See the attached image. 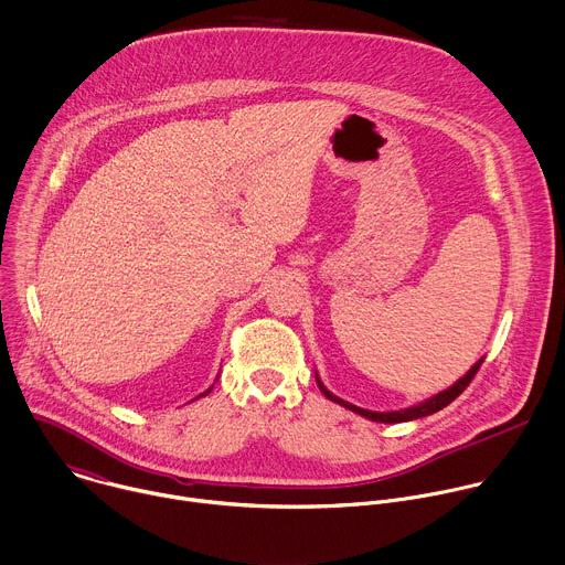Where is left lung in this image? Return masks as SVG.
I'll return each mask as SVG.
<instances>
[{
  "label": "left lung",
  "mask_w": 565,
  "mask_h": 565,
  "mask_svg": "<svg viewBox=\"0 0 565 565\" xmlns=\"http://www.w3.org/2000/svg\"><path fill=\"white\" fill-rule=\"evenodd\" d=\"M481 363H483V359L481 361H477L470 370H468V374L466 377H461L452 388H448V391H444V393H439L437 397H433V399H428V402H424V404H419V406H413V408H406V411H399V413H370V411H363V408H356V406H352V404H348V402H343V399H339V397H334L332 393H328L326 388H323V384L319 382V377H317V384H319V388H321V393L330 399V402H334V404H339V406H343V408H348V411H352V413H356V415H361V417H365V419H370V422H382V424H399V422H413V419H422V417H426V415H433V413H439L441 408H446L448 404H452L468 386H470V382L475 380V374H477V370L481 367Z\"/></svg>",
  "instance_id": "left-lung-1"
}]
</instances>
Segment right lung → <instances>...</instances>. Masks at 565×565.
<instances>
[{"label":"right lung","mask_w":565,"mask_h":565,"mask_svg":"<svg viewBox=\"0 0 565 565\" xmlns=\"http://www.w3.org/2000/svg\"><path fill=\"white\" fill-rule=\"evenodd\" d=\"M209 393H211V391H206V393H204V395H209Z\"/></svg>","instance_id":"1"}]
</instances>
